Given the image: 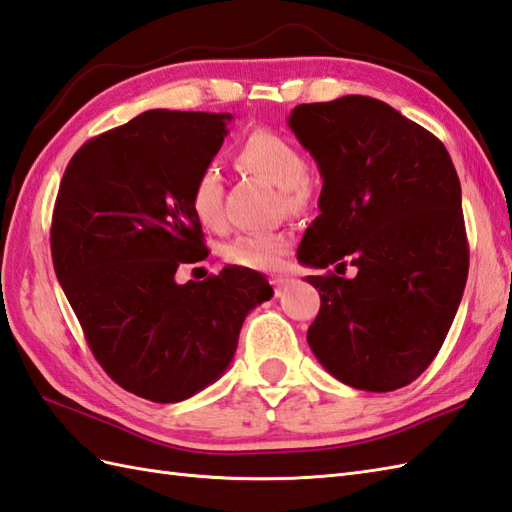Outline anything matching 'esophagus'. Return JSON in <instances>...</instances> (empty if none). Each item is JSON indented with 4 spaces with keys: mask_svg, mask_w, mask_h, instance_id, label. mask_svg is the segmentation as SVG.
<instances>
[{
    "mask_svg": "<svg viewBox=\"0 0 512 512\" xmlns=\"http://www.w3.org/2000/svg\"><path fill=\"white\" fill-rule=\"evenodd\" d=\"M289 284H291L289 278H282V276L271 278V286H273V291H276V295H282L286 289H289Z\"/></svg>",
    "mask_w": 512,
    "mask_h": 512,
    "instance_id": "esophagus-1",
    "label": "esophagus"
}]
</instances>
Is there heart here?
Returning a JSON list of instances; mask_svg holds the SVG:
<instances>
[{"label": "heart", "instance_id": "obj_1", "mask_svg": "<svg viewBox=\"0 0 512 512\" xmlns=\"http://www.w3.org/2000/svg\"><path fill=\"white\" fill-rule=\"evenodd\" d=\"M241 165L278 186L284 210L293 217L306 215L315 202V186L308 176L304 154L286 136L271 130H254L236 152ZM189 204L199 226L219 230L223 226V184L213 165L199 169L193 180ZM291 239L284 232L243 234L223 249L228 263L245 269H276L289 252Z\"/></svg>", "mask_w": 512, "mask_h": 512}]
</instances>
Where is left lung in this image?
<instances>
[{
    "mask_svg": "<svg viewBox=\"0 0 512 512\" xmlns=\"http://www.w3.org/2000/svg\"><path fill=\"white\" fill-rule=\"evenodd\" d=\"M289 126L321 171V215L297 249L321 308L308 345L336 380L386 393L417 380L450 332L469 271L460 182L445 145L389 104H299Z\"/></svg>",
    "mask_w": 512,
    "mask_h": 512,
    "instance_id": "1",
    "label": "left lung"
}]
</instances>
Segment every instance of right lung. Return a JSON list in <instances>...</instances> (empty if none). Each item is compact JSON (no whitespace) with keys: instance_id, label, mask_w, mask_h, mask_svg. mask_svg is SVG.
<instances>
[{"instance_id":"1","label":"right lung","mask_w":512,"mask_h":512,"mask_svg":"<svg viewBox=\"0 0 512 512\" xmlns=\"http://www.w3.org/2000/svg\"><path fill=\"white\" fill-rule=\"evenodd\" d=\"M232 115L147 110L86 141L65 169L52 260L97 363L121 389L173 404L232 363L249 310L273 295L254 269L176 282L208 256L189 195Z\"/></svg>"}]
</instances>
